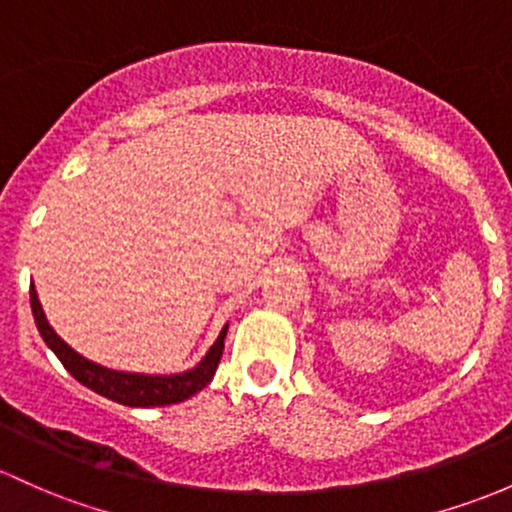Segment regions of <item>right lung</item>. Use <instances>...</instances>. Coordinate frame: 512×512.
I'll list each match as a JSON object with an SVG mask.
<instances>
[{"label": "right lung", "instance_id": "add662e5", "mask_svg": "<svg viewBox=\"0 0 512 512\" xmlns=\"http://www.w3.org/2000/svg\"><path fill=\"white\" fill-rule=\"evenodd\" d=\"M31 312H34L36 327L38 332H41L43 342H46L48 349L58 356L60 364L68 368V373L75 381H80L82 386L104 395V398L114 400V403L129 405V408H161V405L183 403V400L200 393V390L212 381L214 371H217L219 359H222L224 351V337H227L229 329V324H224L219 337L214 339V344L207 349V354L202 356L195 366L188 368V371L134 373L95 364V361L78 354L73 346L65 344L56 334V329L51 327V322L46 320V312H43L41 300H38L34 283H31Z\"/></svg>", "mask_w": 512, "mask_h": 512}]
</instances>
